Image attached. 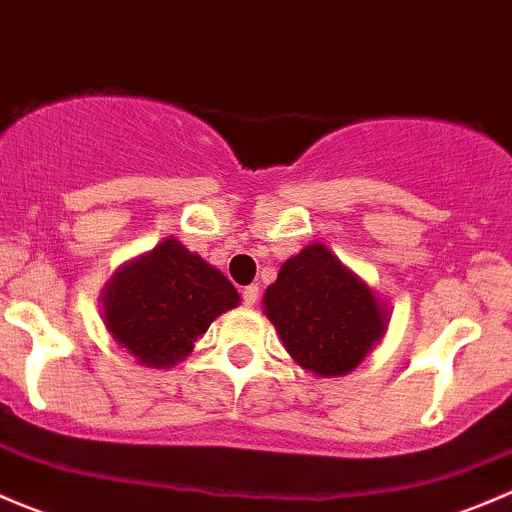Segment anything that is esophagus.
I'll use <instances>...</instances> for the list:
<instances>
[{
	"instance_id": "esophagus-1",
	"label": "esophagus",
	"mask_w": 512,
	"mask_h": 512,
	"mask_svg": "<svg viewBox=\"0 0 512 512\" xmlns=\"http://www.w3.org/2000/svg\"><path fill=\"white\" fill-rule=\"evenodd\" d=\"M241 296H244L246 308H254L258 303V286H246L244 291H241Z\"/></svg>"
}]
</instances>
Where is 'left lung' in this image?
Listing matches in <instances>:
<instances>
[{
    "label": "left lung",
    "instance_id": "left-lung-1",
    "mask_svg": "<svg viewBox=\"0 0 512 512\" xmlns=\"http://www.w3.org/2000/svg\"><path fill=\"white\" fill-rule=\"evenodd\" d=\"M263 313L288 356L318 378L346 376L361 366L391 321L378 291L318 241L283 261L263 293Z\"/></svg>",
    "mask_w": 512,
    "mask_h": 512
}]
</instances>
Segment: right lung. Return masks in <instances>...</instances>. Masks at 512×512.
<instances>
[{"instance_id":"obj_1","label":"right lung","mask_w":512,"mask_h":512,"mask_svg":"<svg viewBox=\"0 0 512 512\" xmlns=\"http://www.w3.org/2000/svg\"><path fill=\"white\" fill-rule=\"evenodd\" d=\"M99 301L109 336L139 366L171 368L241 296L219 268L169 236L121 263Z\"/></svg>"}]
</instances>
